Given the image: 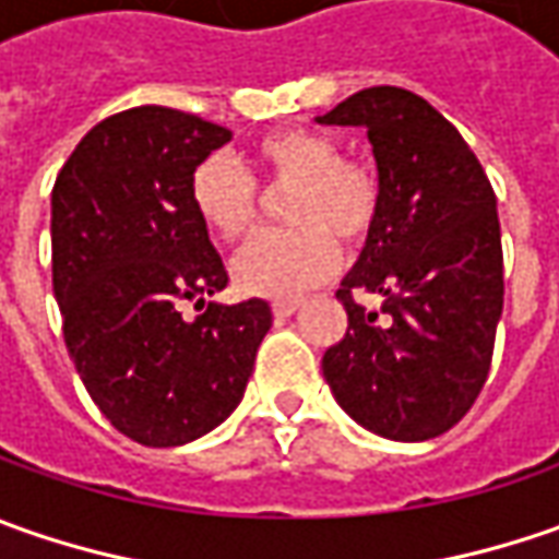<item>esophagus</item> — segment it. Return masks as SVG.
Here are the masks:
<instances>
[{"instance_id":"esophagus-1","label":"esophagus","mask_w":559,"mask_h":559,"mask_svg":"<svg viewBox=\"0 0 559 559\" xmlns=\"http://www.w3.org/2000/svg\"><path fill=\"white\" fill-rule=\"evenodd\" d=\"M270 308H273V317H292V313L301 308V298H280Z\"/></svg>"}]
</instances>
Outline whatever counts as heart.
<instances>
[{
	"label": "heart",
	"instance_id": "1",
	"mask_svg": "<svg viewBox=\"0 0 559 559\" xmlns=\"http://www.w3.org/2000/svg\"><path fill=\"white\" fill-rule=\"evenodd\" d=\"M258 183L286 192L280 217L289 229L254 239L233 258V280L248 295H298L338 264V246H360L379 221L382 183L370 162L342 158L320 130L289 127L251 145ZM189 202L214 236L239 242L258 224V189L239 167L211 155L189 180Z\"/></svg>",
	"mask_w": 559,
	"mask_h": 559
}]
</instances>
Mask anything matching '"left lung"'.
Here are the masks:
<instances>
[{"instance_id": "1", "label": "left lung", "mask_w": 559, "mask_h": 559, "mask_svg": "<svg viewBox=\"0 0 559 559\" xmlns=\"http://www.w3.org/2000/svg\"><path fill=\"white\" fill-rule=\"evenodd\" d=\"M317 123L364 127L382 207L335 298L345 338L323 376L348 417L382 439L448 432L483 392L504 308L495 189L457 127L401 86L360 90ZM357 290L383 308L357 306Z\"/></svg>"}]
</instances>
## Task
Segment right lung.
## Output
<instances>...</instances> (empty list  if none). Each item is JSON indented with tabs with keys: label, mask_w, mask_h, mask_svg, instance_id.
I'll list each match as a JSON object with an SVG mask.
<instances>
[{
	"label": "right lung",
	"mask_w": 559,
	"mask_h": 559,
	"mask_svg": "<svg viewBox=\"0 0 559 559\" xmlns=\"http://www.w3.org/2000/svg\"><path fill=\"white\" fill-rule=\"evenodd\" d=\"M233 133L164 105L96 123L52 189V289L64 345L105 419L145 448H177L242 401L273 313L207 301L229 283L189 202L192 170ZM183 300L205 311L179 313Z\"/></svg>",
	"instance_id": "right-lung-1"
}]
</instances>
